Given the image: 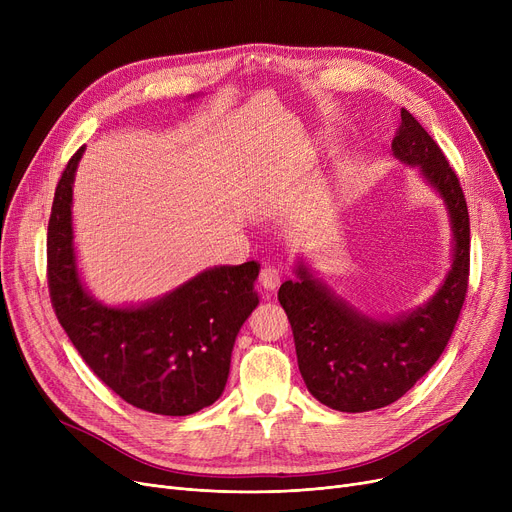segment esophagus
Instances as JSON below:
<instances>
[{
	"mask_svg": "<svg viewBox=\"0 0 512 512\" xmlns=\"http://www.w3.org/2000/svg\"><path fill=\"white\" fill-rule=\"evenodd\" d=\"M280 280H282V274H280L278 267H274V265H265L261 274H259V284L265 290H276L280 286Z\"/></svg>",
	"mask_w": 512,
	"mask_h": 512,
	"instance_id": "esophagus-1",
	"label": "esophagus"
}]
</instances>
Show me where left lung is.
I'll list each match as a JSON object with an SVG mask.
<instances>
[{
    "label": "left lung",
    "mask_w": 512,
    "mask_h": 512,
    "mask_svg": "<svg viewBox=\"0 0 512 512\" xmlns=\"http://www.w3.org/2000/svg\"><path fill=\"white\" fill-rule=\"evenodd\" d=\"M392 153L417 168L440 195L452 228V265L421 307L394 317L359 311L299 259L294 280L278 290L307 390L330 409L363 413L392 405L440 359L465 303L469 282V211L463 188L436 141L407 112Z\"/></svg>",
    "instance_id": "obj_1"
}]
</instances>
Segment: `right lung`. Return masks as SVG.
I'll return each instance as SVG.
<instances>
[{
    "label": "right lung",
    "mask_w": 512,
    "mask_h": 512,
    "mask_svg": "<svg viewBox=\"0 0 512 512\" xmlns=\"http://www.w3.org/2000/svg\"><path fill=\"white\" fill-rule=\"evenodd\" d=\"M83 153L80 147L72 155L53 197L51 305L80 357L128 405L155 415H193L226 388L234 340L259 305V263L209 267L141 305H103L80 280L74 251L72 186Z\"/></svg>",
    "instance_id": "1"
}]
</instances>
